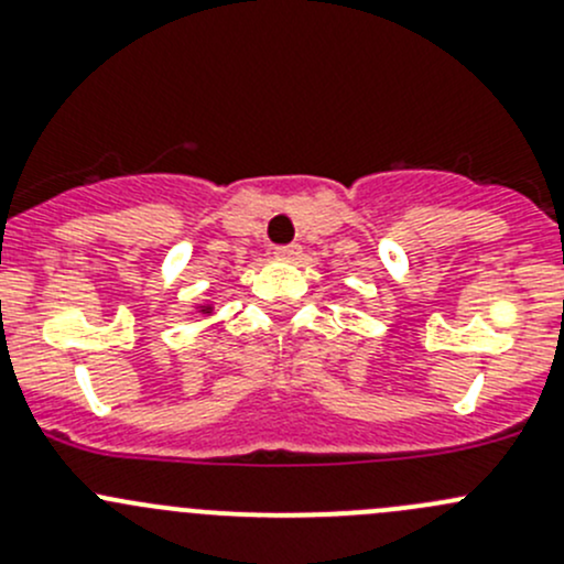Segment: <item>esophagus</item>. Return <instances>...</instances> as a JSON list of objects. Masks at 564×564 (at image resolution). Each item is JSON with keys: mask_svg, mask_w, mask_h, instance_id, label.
I'll return each mask as SVG.
<instances>
[{"mask_svg": "<svg viewBox=\"0 0 564 564\" xmlns=\"http://www.w3.org/2000/svg\"><path fill=\"white\" fill-rule=\"evenodd\" d=\"M300 256H303V248L300 246L275 248V259H281V261H294V259H300Z\"/></svg>", "mask_w": 564, "mask_h": 564, "instance_id": "1", "label": "esophagus"}]
</instances>
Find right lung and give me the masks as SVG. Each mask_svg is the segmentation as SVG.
Segmentation results:
<instances>
[{"label": "right lung", "mask_w": 564, "mask_h": 564, "mask_svg": "<svg viewBox=\"0 0 564 564\" xmlns=\"http://www.w3.org/2000/svg\"><path fill=\"white\" fill-rule=\"evenodd\" d=\"M196 311H198V314H215V303H209V300H207V303H198L196 305Z\"/></svg>", "instance_id": "1"}]
</instances>
